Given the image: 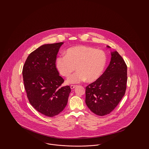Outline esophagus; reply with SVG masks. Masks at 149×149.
Returning a JSON list of instances; mask_svg holds the SVG:
<instances>
[{
    "instance_id": "obj_1",
    "label": "esophagus",
    "mask_w": 149,
    "mask_h": 149,
    "mask_svg": "<svg viewBox=\"0 0 149 149\" xmlns=\"http://www.w3.org/2000/svg\"><path fill=\"white\" fill-rule=\"evenodd\" d=\"M77 86V85H70V88H71V89H74L75 87Z\"/></svg>"
}]
</instances>
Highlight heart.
<instances>
[{
  "instance_id": "heart-1",
  "label": "heart",
  "mask_w": 149,
  "mask_h": 149,
  "mask_svg": "<svg viewBox=\"0 0 149 149\" xmlns=\"http://www.w3.org/2000/svg\"><path fill=\"white\" fill-rule=\"evenodd\" d=\"M106 62V55L103 51L80 45L68 49L65 56L57 57L55 65L57 71L66 78L71 75L75 67L77 71L66 82L78 84L85 80L92 82L98 79L104 70Z\"/></svg>"
}]
</instances>
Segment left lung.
Wrapping results in <instances>:
<instances>
[{
	"label": "left lung",
	"mask_w": 149,
	"mask_h": 149,
	"mask_svg": "<svg viewBox=\"0 0 149 149\" xmlns=\"http://www.w3.org/2000/svg\"><path fill=\"white\" fill-rule=\"evenodd\" d=\"M111 54V61L106 71L86 87L85 103L92 112L100 116L109 114L113 110L126 89L127 65L117 51Z\"/></svg>",
	"instance_id": "8db88e82"
}]
</instances>
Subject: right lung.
Listing matches in <instances>:
<instances>
[{
	"instance_id": "1",
	"label": "right lung",
	"mask_w": 149,
	"mask_h": 149,
	"mask_svg": "<svg viewBox=\"0 0 149 149\" xmlns=\"http://www.w3.org/2000/svg\"><path fill=\"white\" fill-rule=\"evenodd\" d=\"M64 42L45 44L31 52L24 64L22 75L30 104L47 117L64 110L71 89L60 87L64 80L59 76L55 65L57 54Z\"/></svg>"
}]
</instances>
